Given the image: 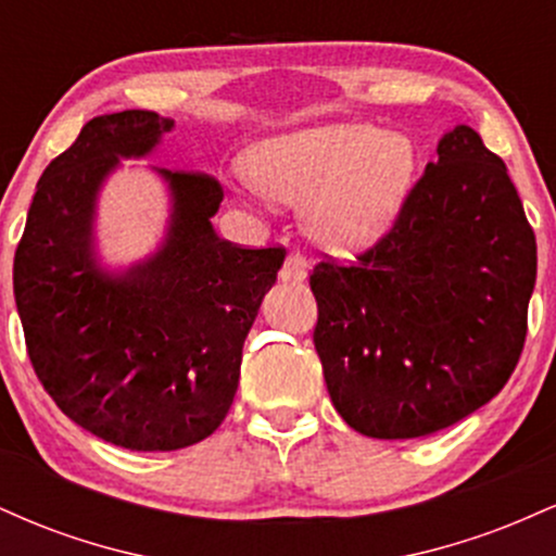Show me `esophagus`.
<instances>
[{
    "mask_svg": "<svg viewBox=\"0 0 556 556\" xmlns=\"http://www.w3.org/2000/svg\"><path fill=\"white\" fill-rule=\"evenodd\" d=\"M279 277L285 279H295V282H303L305 277H308V261L303 258V253L300 251H290L287 253L285 264H282V271H279Z\"/></svg>",
    "mask_w": 556,
    "mask_h": 556,
    "instance_id": "34e87169",
    "label": "esophagus"
}]
</instances>
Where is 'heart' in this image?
I'll return each mask as SVG.
<instances>
[{"label": "heart", "mask_w": 556, "mask_h": 556, "mask_svg": "<svg viewBox=\"0 0 556 556\" xmlns=\"http://www.w3.org/2000/svg\"><path fill=\"white\" fill-rule=\"evenodd\" d=\"M416 151L400 132L327 123L271 138L245 159L264 195L305 203L308 227L329 248L353 251L387 232L410 185Z\"/></svg>", "instance_id": "1"}]
</instances>
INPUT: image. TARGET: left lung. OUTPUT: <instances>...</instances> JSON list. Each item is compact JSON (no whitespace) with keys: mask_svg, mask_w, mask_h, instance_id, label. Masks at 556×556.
Instances as JSON below:
<instances>
[{"mask_svg":"<svg viewBox=\"0 0 556 556\" xmlns=\"http://www.w3.org/2000/svg\"><path fill=\"white\" fill-rule=\"evenodd\" d=\"M353 264L311 274L316 353L337 413L374 439H416L502 392L528 334L535 235L507 167L460 125Z\"/></svg>","mask_w":556,"mask_h":556,"instance_id":"left-lung-1","label":"left lung"}]
</instances>
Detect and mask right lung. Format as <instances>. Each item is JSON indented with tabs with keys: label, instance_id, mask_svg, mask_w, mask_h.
<instances>
[{
	"label": "right lung",
	"instance_id": "add662e5",
	"mask_svg": "<svg viewBox=\"0 0 556 556\" xmlns=\"http://www.w3.org/2000/svg\"><path fill=\"white\" fill-rule=\"evenodd\" d=\"M172 125L149 110L88 119L43 169L12 266L38 381L70 420L136 452L182 450L219 429L242 342L285 261L282 245L216 238V177L162 169L175 195L162 251L123 277L93 264L101 180L119 156L149 154Z\"/></svg>",
	"mask_w": 556,
	"mask_h": 556
}]
</instances>
